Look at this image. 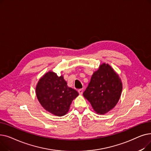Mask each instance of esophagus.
Segmentation results:
<instances>
[{"mask_svg":"<svg viewBox=\"0 0 151 151\" xmlns=\"http://www.w3.org/2000/svg\"><path fill=\"white\" fill-rule=\"evenodd\" d=\"M78 92H79V93H80V95H82V94H83V90L82 89H79V90H78Z\"/></svg>","mask_w":151,"mask_h":151,"instance_id":"obj_1","label":"esophagus"}]
</instances>
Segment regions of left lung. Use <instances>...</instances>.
<instances>
[{"label": "left lung", "instance_id": "8db88e82", "mask_svg": "<svg viewBox=\"0 0 151 151\" xmlns=\"http://www.w3.org/2000/svg\"><path fill=\"white\" fill-rule=\"evenodd\" d=\"M122 91V83L118 74L104 63L93 73L83 96L97 114H105L116 105Z\"/></svg>", "mask_w": 151, "mask_h": 151}]
</instances>
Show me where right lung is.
Wrapping results in <instances>:
<instances>
[{"label": "right lung", "instance_id": "1", "mask_svg": "<svg viewBox=\"0 0 151 151\" xmlns=\"http://www.w3.org/2000/svg\"><path fill=\"white\" fill-rule=\"evenodd\" d=\"M36 96L40 104L47 111L57 116L65 115L78 92L67 86L61 75L48 71L40 79L36 86Z\"/></svg>", "mask_w": 151, "mask_h": 151}]
</instances>
